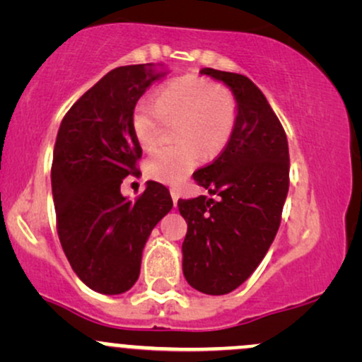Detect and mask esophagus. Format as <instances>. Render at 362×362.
Listing matches in <instances>:
<instances>
[{"label": "esophagus", "mask_w": 362, "mask_h": 362, "mask_svg": "<svg viewBox=\"0 0 362 362\" xmlns=\"http://www.w3.org/2000/svg\"><path fill=\"white\" fill-rule=\"evenodd\" d=\"M170 194H172V199H173V202H175V204H177L178 197H180V192H178V189H170Z\"/></svg>", "instance_id": "1"}]
</instances>
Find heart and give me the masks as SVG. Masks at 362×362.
I'll return each instance as SVG.
<instances>
[{
    "instance_id": "1",
    "label": "heart",
    "mask_w": 362,
    "mask_h": 362,
    "mask_svg": "<svg viewBox=\"0 0 362 362\" xmlns=\"http://www.w3.org/2000/svg\"><path fill=\"white\" fill-rule=\"evenodd\" d=\"M136 102L131 114L132 132L143 148L155 144L163 120H175L172 146H158L149 153L144 172L163 184H178L197 167L202 153L214 158L233 136L238 103L233 93L195 76H182L158 90V98Z\"/></svg>"
}]
</instances>
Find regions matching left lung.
<instances>
[{
	"label": "left lung",
	"mask_w": 362,
	"mask_h": 362,
	"mask_svg": "<svg viewBox=\"0 0 362 362\" xmlns=\"http://www.w3.org/2000/svg\"><path fill=\"white\" fill-rule=\"evenodd\" d=\"M233 91L238 117L230 143L194 180L218 201L178 199L187 221L184 276L201 293L228 294L259 267L281 224L289 189V148L282 124L252 80L238 73L201 69Z\"/></svg>",
	"instance_id": "left-lung-1"
}]
</instances>
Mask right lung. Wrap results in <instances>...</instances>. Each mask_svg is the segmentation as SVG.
I'll use <instances>...</instances> for the list:
<instances>
[{
  "label": "right lung",
  "mask_w": 362,
  "mask_h": 362,
  "mask_svg": "<svg viewBox=\"0 0 362 362\" xmlns=\"http://www.w3.org/2000/svg\"><path fill=\"white\" fill-rule=\"evenodd\" d=\"M163 74L153 62L112 69L78 98L57 131L51 170L57 235L73 271L97 293L134 286L144 245L173 207L167 187L153 180L136 201L120 194L124 178L139 173L143 155L132 109Z\"/></svg>",
  "instance_id": "right-lung-1"
}]
</instances>
